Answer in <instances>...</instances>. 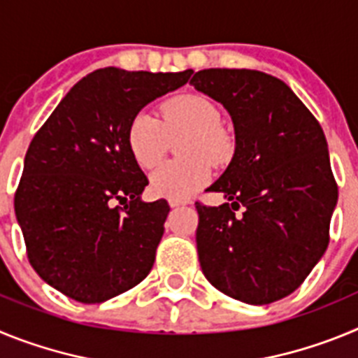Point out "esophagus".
I'll use <instances>...</instances> for the list:
<instances>
[{"label":"esophagus","mask_w":358,"mask_h":358,"mask_svg":"<svg viewBox=\"0 0 358 358\" xmlns=\"http://www.w3.org/2000/svg\"><path fill=\"white\" fill-rule=\"evenodd\" d=\"M182 204H188V202H186V201H173V199H172V201H170V206H172V208L182 206Z\"/></svg>","instance_id":"obj_1"}]
</instances>
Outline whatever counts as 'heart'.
I'll list each match as a JSON object with an SVG mask.
<instances>
[{
	"instance_id": "obj_1",
	"label": "heart",
	"mask_w": 358,
	"mask_h": 358,
	"mask_svg": "<svg viewBox=\"0 0 358 358\" xmlns=\"http://www.w3.org/2000/svg\"><path fill=\"white\" fill-rule=\"evenodd\" d=\"M159 118L141 110L129 125L132 156L143 169H154L170 148V138L188 132L181 143L185 159L169 161L150 176V189L159 197L185 201L211 181V163L233 156V140L220 127V110L202 94H179L161 106Z\"/></svg>"
}]
</instances>
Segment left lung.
<instances>
[{"mask_svg":"<svg viewBox=\"0 0 358 358\" xmlns=\"http://www.w3.org/2000/svg\"><path fill=\"white\" fill-rule=\"evenodd\" d=\"M189 84L222 103L235 127L233 159L210 186L231 202H195L202 273L233 299L268 305L301 285L330 242L337 185L327 138L273 75L211 68Z\"/></svg>","mask_w":358,"mask_h":358,"instance_id":"1","label":"left lung"}]
</instances>
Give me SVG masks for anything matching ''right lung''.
Returning <instances> with one entry per match:
<instances>
[{
    "instance_id": "obj_1",
    "label": "right lung",
    "mask_w": 358,
    "mask_h": 358,
    "mask_svg": "<svg viewBox=\"0 0 358 358\" xmlns=\"http://www.w3.org/2000/svg\"><path fill=\"white\" fill-rule=\"evenodd\" d=\"M192 73L96 69L34 136L15 217L30 265L64 296L103 303L150 273L170 206L141 201L148 179L129 147V125Z\"/></svg>"
}]
</instances>
